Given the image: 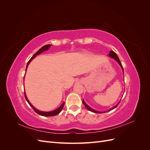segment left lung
Wrapping results in <instances>:
<instances>
[{
  "label": "left lung",
  "instance_id": "obj_1",
  "mask_svg": "<svg viewBox=\"0 0 150 150\" xmlns=\"http://www.w3.org/2000/svg\"><path fill=\"white\" fill-rule=\"evenodd\" d=\"M108 56H110V57H111V58H112V59H114L118 63V64H120V66H121V69H122V71H123V72H124V70H123V67H122V64H121V62H120V59H119V57H117V54L115 52H113V51H111L110 52V54H108ZM83 104H84V105L85 106V107L88 109V110H89V111H91V112H94V113H103V112H101V111H96V110H94L93 109H92L91 108H90L87 104H86V103H85V101H84V99L83 100ZM120 101L117 103L116 106H115L114 107H112V108H111L110 110H109L108 111H111V110H113V109H115V108H116L117 106H118V104H120ZM108 111H106V112H108Z\"/></svg>",
  "mask_w": 150,
  "mask_h": 150
}]
</instances>
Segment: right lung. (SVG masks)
I'll return each instance as SVG.
<instances>
[{
    "instance_id": "1",
    "label": "right lung",
    "mask_w": 150,
    "mask_h": 150,
    "mask_svg": "<svg viewBox=\"0 0 150 150\" xmlns=\"http://www.w3.org/2000/svg\"><path fill=\"white\" fill-rule=\"evenodd\" d=\"M51 46H52V45H51V44L45 45V46H44L43 47H42L41 48H40L37 52H36L35 54H34L33 56L30 58V59L28 61V64H27V66H26V69H25V72H26L27 69H28V67L29 64H30V62H31V61L33 60L34 58H35V57H36V56L39 55V54H40V53H42V52H44V51H47V50H48V49L50 48V47H51ZM24 95H25V98L26 101H28V103H29V105L32 107V108L33 109L34 111L36 113H38V115H41V116H56V115H58L59 113V112L62 111V108H63V107H64V104H65V103H64V102H63V103H62V104H61V105L58 108H57L56 110H53V111H42L38 110V109H36L35 108H34V107L33 106V104H32L29 102V99H28V98H27L26 94H25V92H24Z\"/></svg>"
}]
</instances>
